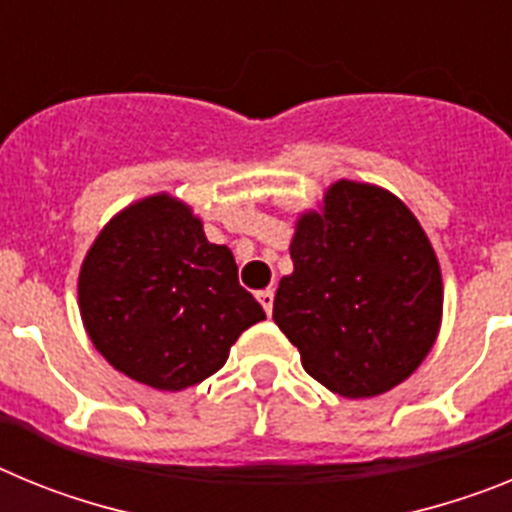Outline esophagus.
<instances>
[{
    "mask_svg": "<svg viewBox=\"0 0 512 512\" xmlns=\"http://www.w3.org/2000/svg\"><path fill=\"white\" fill-rule=\"evenodd\" d=\"M256 300L261 302L266 315H271V310H274V289H261V292H256Z\"/></svg>",
    "mask_w": 512,
    "mask_h": 512,
    "instance_id": "1",
    "label": "esophagus"
}]
</instances>
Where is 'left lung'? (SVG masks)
<instances>
[{"label":"left lung","instance_id":"left-lung-1","mask_svg":"<svg viewBox=\"0 0 512 512\" xmlns=\"http://www.w3.org/2000/svg\"><path fill=\"white\" fill-rule=\"evenodd\" d=\"M274 323L312 379L341 397L390 392L423 364L443 318L438 256L410 207L338 179L300 212Z\"/></svg>","mask_w":512,"mask_h":512}]
</instances>
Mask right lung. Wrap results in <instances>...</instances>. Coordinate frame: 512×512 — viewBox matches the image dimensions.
<instances>
[{
  "label": "right lung",
  "instance_id": "1",
  "mask_svg": "<svg viewBox=\"0 0 512 512\" xmlns=\"http://www.w3.org/2000/svg\"><path fill=\"white\" fill-rule=\"evenodd\" d=\"M89 341L117 372L164 392L200 384L264 320L228 246L207 241L187 202L158 192L117 212L79 269Z\"/></svg>",
  "mask_w": 512,
  "mask_h": 512
}]
</instances>
